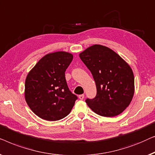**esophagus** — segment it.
Wrapping results in <instances>:
<instances>
[{
  "mask_svg": "<svg viewBox=\"0 0 155 155\" xmlns=\"http://www.w3.org/2000/svg\"><path fill=\"white\" fill-rule=\"evenodd\" d=\"M78 98H79L80 100H84V94L79 95H78Z\"/></svg>",
  "mask_w": 155,
  "mask_h": 155,
  "instance_id": "1",
  "label": "esophagus"
}]
</instances>
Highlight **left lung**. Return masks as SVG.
Wrapping results in <instances>:
<instances>
[{"label":"left lung","mask_w":155,"mask_h":155,"mask_svg":"<svg viewBox=\"0 0 155 155\" xmlns=\"http://www.w3.org/2000/svg\"><path fill=\"white\" fill-rule=\"evenodd\" d=\"M79 57L96 84V96L86 100L88 106L102 117L120 114L134 95V75L129 64L114 51L102 45L88 47Z\"/></svg>","instance_id":"8db88e82"}]
</instances>
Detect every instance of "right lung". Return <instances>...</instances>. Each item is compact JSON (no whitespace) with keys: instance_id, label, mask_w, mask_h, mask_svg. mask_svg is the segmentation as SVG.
Segmentation results:
<instances>
[{"instance_id":"obj_1","label":"right lung","mask_w":155,"mask_h":155,"mask_svg":"<svg viewBox=\"0 0 155 155\" xmlns=\"http://www.w3.org/2000/svg\"><path fill=\"white\" fill-rule=\"evenodd\" d=\"M73 60L64 51L43 56L28 73L25 81V100L35 114L47 121L67 117L77 96L67 86L65 71Z\"/></svg>"}]
</instances>
